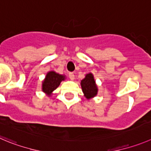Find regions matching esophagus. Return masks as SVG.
I'll return each instance as SVG.
<instances>
[{"instance_id":"34e87169","label":"esophagus","mask_w":151,"mask_h":151,"mask_svg":"<svg viewBox=\"0 0 151 151\" xmlns=\"http://www.w3.org/2000/svg\"><path fill=\"white\" fill-rule=\"evenodd\" d=\"M68 76H69V78L71 79V80H74V74L73 72H70V73H69Z\"/></svg>"}]
</instances>
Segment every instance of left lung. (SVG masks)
<instances>
[{
  "mask_svg": "<svg viewBox=\"0 0 151 151\" xmlns=\"http://www.w3.org/2000/svg\"><path fill=\"white\" fill-rule=\"evenodd\" d=\"M81 87L87 99L95 97L98 93V88L95 84L94 77L91 74L86 75L85 78L81 81Z\"/></svg>",
  "mask_w": 151,
  "mask_h": 151,
  "instance_id": "8db88e82",
  "label": "left lung"
}]
</instances>
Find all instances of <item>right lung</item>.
Masks as SVG:
<instances>
[{
    "instance_id": "obj_1",
    "label": "right lung",
    "mask_w": 151,
    "mask_h": 151,
    "mask_svg": "<svg viewBox=\"0 0 151 151\" xmlns=\"http://www.w3.org/2000/svg\"><path fill=\"white\" fill-rule=\"evenodd\" d=\"M65 80V77L61 74H56L54 71H50L46 75L42 84V91L47 94H50L60 86L62 80Z\"/></svg>"
}]
</instances>
